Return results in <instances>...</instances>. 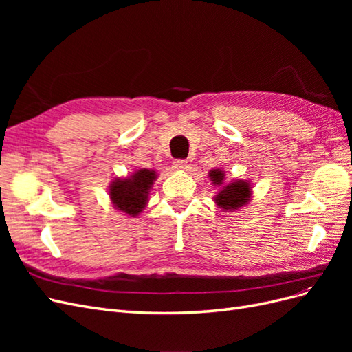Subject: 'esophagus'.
<instances>
[{
	"mask_svg": "<svg viewBox=\"0 0 352 352\" xmlns=\"http://www.w3.org/2000/svg\"><path fill=\"white\" fill-rule=\"evenodd\" d=\"M173 168L175 170H186L188 163L185 162V160H176V162H173Z\"/></svg>",
	"mask_w": 352,
	"mask_h": 352,
	"instance_id": "34e87169",
	"label": "esophagus"
}]
</instances>
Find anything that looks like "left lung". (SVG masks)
<instances>
[{
  "label": "left lung",
  "instance_id": "obj_1",
  "mask_svg": "<svg viewBox=\"0 0 352 352\" xmlns=\"http://www.w3.org/2000/svg\"><path fill=\"white\" fill-rule=\"evenodd\" d=\"M208 177L212 185L220 186L223 185V180H225V172L220 168H212L210 170ZM251 192V185L247 180H233V182L225 185L221 190H219V194L214 197V201L225 211H235L248 204Z\"/></svg>",
  "mask_w": 352,
  "mask_h": 352
}]
</instances>
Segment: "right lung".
I'll use <instances>...</instances> for the list:
<instances>
[{
	"label": "right lung",
	"mask_w": 352,
	"mask_h": 352,
	"mask_svg": "<svg viewBox=\"0 0 352 352\" xmlns=\"http://www.w3.org/2000/svg\"><path fill=\"white\" fill-rule=\"evenodd\" d=\"M157 179L154 170L141 168L132 176L124 179H116L110 185V198L113 206L126 212L127 216L135 217L145 208L148 194Z\"/></svg>",
	"instance_id": "add662e5"
}]
</instances>
